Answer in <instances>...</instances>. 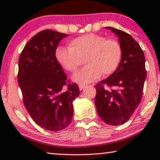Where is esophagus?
Wrapping results in <instances>:
<instances>
[{
  "label": "esophagus",
  "instance_id": "1",
  "mask_svg": "<svg viewBox=\"0 0 160 160\" xmlns=\"http://www.w3.org/2000/svg\"><path fill=\"white\" fill-rule=\"evenodd\" d=\"M78 87H79L80 90H82V89H84L85 85L84 84H79V86H78Z\"/></svg>",
  "mask_w": 160,
  "mask_h": 160
}]
</instances>
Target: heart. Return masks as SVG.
Listing matches in <instances>:
<instances>
[{
  "label": "heart",
  "mask_w": 160,
  "mask_h": 160,
  "mask_svg": "<svg viewBox=\"0 0 160 160\" xmlns=\"http://www.w3.org/2000/svg\"><path fill=\"white\" fill-rule=\"evenodd\" d=\"M122 49L116 39H106L100 35L89 33L70 41L69 47H59L55 57L65 71L74 73L84 58L87 65L73 76L76 83L83 84L94 82L102 75L112 74L119 67Z\"/></svg>",
  "instance_id": "b5f03b06"
}]
</instances>
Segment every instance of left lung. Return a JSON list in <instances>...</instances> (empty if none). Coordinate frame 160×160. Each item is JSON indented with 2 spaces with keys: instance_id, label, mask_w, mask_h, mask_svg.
I'll return each instance as SVG.
<instances>
[{
  "instance_id": "left-lung-1",
  "label": "left lung",
  "mask_w": 160,
  "mask_h": 160,
  "mask_svg": "<svg viewBox=\"0 0 160 160\" xmlns=\"http://www.w3.org/2000/svg\"><path fill=\"white\" fill-rule=\"evenodd\" d=\"M118 37L122 55L119 67L95 85V103L105 123L117 126L128 121L141 100L146 78L145 56L138 43L130 34L106 27ZM113 87L108 90L105 87Z\"/></svg>"
}]
</instances>
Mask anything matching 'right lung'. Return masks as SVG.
Returning a JSON list of instances; mask_svg holds the SVG:
<instances>
[{
	"instance_id": "right-lung-1",
	"label": "right lung",
	"mask_w": 160,
	"mask_h": 160,
	"mask_svg": "<svg viewBox=\"0 0 160 160\" xmlns=\"http://www.w3.org/2000/svg\"><path fill=\"white\" fill-rule=\"evenodd\" d=\"M68 36L52 30L41 31L27 43L19 59L18 84L24 105L33 121L50 131L62 130L71 123L73 101L80 94L77 84H67L55 57L59 43Z\"/></svg>"
}]
</instances>
